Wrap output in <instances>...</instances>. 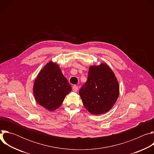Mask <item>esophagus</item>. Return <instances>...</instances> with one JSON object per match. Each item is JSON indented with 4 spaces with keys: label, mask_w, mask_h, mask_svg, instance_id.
I'll return each instance as SVG.
<instances>
[{
    "label": "esophagus",
    "mask_w": 154,
    "mask_h": 154,
    "mask_svg": "<svg viewBox=\"0 0 154 154\" xmlns=\"http://www.w3.org/2000/svg\"><path fill=\"white\" fill-rule=\"evenodd\" d=\"M78 86H77V85H74L73 86H72V90H73V91H74V92H76V91H77V90H78Z\"/></svg>",
    "instance_id": "esophagus-1"
}]
</instances>
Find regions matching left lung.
I'll use <instances>...</instances> for the list:
<instances>
[{"label": "left lung", "mask_w": 154, "mask_h": 154, "mask_svg": "<svg viewBox=\"0 0 154 154\" xmlns=\"http://www.w3.org/2000/svg\"><path fill=\"white\" fill-rule=\"evenodd\" d=\"M119 94L118 81L105 63L90 67L88 80L79 91L85 108L97 115L108 112L116 102Z\"/></svg>", "instance_id": "obj_1"}]
</instances>
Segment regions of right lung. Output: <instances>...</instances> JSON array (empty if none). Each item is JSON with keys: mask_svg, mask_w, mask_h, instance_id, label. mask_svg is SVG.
I'll return each mask as SVG.
<instances>
[{"mask_svg": "<svg viewBox=\"0 0 154 154\" xmlns=\"http://www.w3.org/2000/svg\"><path fill=\"white\" fill-rule=\"evenodd\" d=\"M33 89L38 103L49 111H54L61 106L72 88L59 66L50 61L39 72Z\"/></svg>", "mask_w": 154, "mask_h": 154, "instance_id": "right-lung-1", "label": "right lung"}]
</instances>
